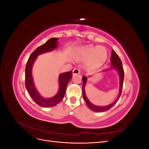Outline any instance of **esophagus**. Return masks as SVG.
I'll return each mask as SVG.
<instances>
[{
  "label": "esophagus",
  "mask_w": 149,
  "mask_h": 149,
  "mask_svg": "<svg viewBox=\"0 0 149 149\" xmlns=\"http://www.w3.org/2000/svg\"><path fill=\"white\" fill-rule=\"evenodd\" d=\"M80 73V71L79 69L78 68H74L73 71V74H79Z\"/></svg>",
  "instance_id": "1"
}]
</instances>
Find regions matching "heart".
I'll return each mask as SVG.
<instances>
[{
    "mask_svg": "<svg viewBox=\"0 0 149 149\" xmlns=\"http://www.w3.org/2000/svg\"><path fill=\"white\" fill-rule=\"evenodd\" d=\"M107 57L106 49L101 46H84L80 48L76 52V58L79 60L88 59L85 65L88 69H95L100 67L106 61Z\"/></svg>",
    "mask_w": 149,
    "mask_h": 149,
    "instance_id": "obj_1",
    "label": "heart"
}]
</instances>
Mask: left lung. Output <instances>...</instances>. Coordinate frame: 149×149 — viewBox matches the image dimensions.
<instances>
[{
	"label": "left lung",
	"instance_id": "1",
	"mask_svg": "<svg viewBox=\"0 0 149 149\" xmlns=\"http://www.w3.org/2000/svg\"><path fill=\"white\" fill-rule=\"evenodd\" d=\"M111 66L109 68H107L105 70H103L102 72L104 71H109L112 69L116 70L118 72V73L119 74V94L118 96L116 99V100L110 104L104 106H96L92 104L91 102L89 101L88 99L86 94L85 92V86L86 84L87 83V79L88 78L86 76H83L82 79H83V100H84L86 104L88 106V107L89 108V109H91L94 112H105L106 111H108L111 108L114 106V105L116 103V102L118 101L119 97L120 96L121 93H122V89H123V82H124V71L123 68V64H122V61L120 59V58L114 49H112V53H111ZM91 76H88V77H90Z\"/></svg>",
	"mask_w": 149,
	"mask_h": 149
}]
</instances>
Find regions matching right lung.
<instances>
[{
	"label": "right lung",
	"mask_w": 149,
	"mask_h": 149,
	"mask_svg": "<svg viewBox=\"0 0 149 149\" xmlns=\"http://www.w3.org/2000/svg\"><path fill=\"white\" fill-rule=\"evenodd\" d=\"M58 38H52L38 47L31 54L25 67V87L32 100L40 106L43 107H53L59 103L63 98L68 84L72 78V71L61 73L58 76V91L55 96L47 98L43 97L36 89L32 76V67L38 55L53 51L58 47Z\"/></svg>",
	"instance_id": "1"
}]
</instances>
